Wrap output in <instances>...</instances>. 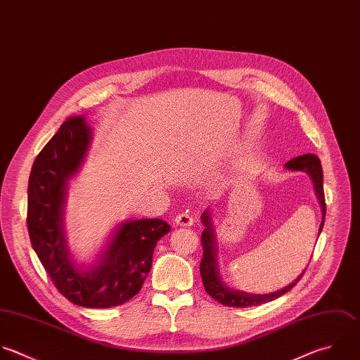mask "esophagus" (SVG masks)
Masks as SVG:
<instances>
[{"label": "esophagus", "instance_id": "34e87169", "mask_svg": "<svg viewBox=\"0 0 360 360\" xmlns=\"http://www.w3.org/2000/svg\"><path fill=\"white\" fill-rule=\"evenodd\" d=\"M175 224L179 226V227H191L193 224V217L184 212V213H179L176 217H175Z\"/></svg>", "mask_w": 360, "mask_h": 360}]
</instances>
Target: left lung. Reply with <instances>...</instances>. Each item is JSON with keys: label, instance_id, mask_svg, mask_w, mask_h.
<instances>
[{"label": "left lung", "instance_id": "obj_1", "mask_svg": "<svg viewBox=\"0 0 360 360\" xmlns=\"http://www.w3.org/2000/svg\"><path fill=\"white\" fill-rule=\"evenodd\" d=\"M286 169L290 171H303L307 172L314 184V191L317 195V199L321 206L323 212V221L320 224L319 233H321L324 227L326 220V196H324V181H323V167L317 155L314 154H304L300 157H296L285 164ZM202 223L205 224V230L202 233V247H203V257L200 262V275L205 285V290L219 303L229 306V307H251V306H259L272 300H276L278 297L288 293L290 289H293L297 282L302 279L304 272L295 279L289 286L269 293V295H252L245 293L241 290L231 289L227 286L219 272V261H217V237L214 234V227L212 223L210 212L205 210L202 214ZM320 236V234H319Z\"/></svg>", "mask_w": 360, "mask_h": 360}]
</instances>
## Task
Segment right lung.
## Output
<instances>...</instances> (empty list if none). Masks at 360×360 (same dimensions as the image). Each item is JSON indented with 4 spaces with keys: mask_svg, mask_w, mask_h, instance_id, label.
<instances>
[{
    "mask_svg": "<svg viewBox=\"0 0 360 360\" xmlns=\"http://www.w3.org/2000/svg\"><path fill=\"white\" fill-rule=\"evenodd\" d=\"M92 139L84 116H70L36 157L27 184V231L32 247L57 290L86 309H110L136 296L153 252L171 226L160 219L124 221L89 268L72 259L63 224L67 182L78 172Z\"/></svg>",
    "mask_w": 360,
    "mask_h": 360,
    "instance_id": "right-lung-1",
    "label": "right lung"
}]
</instances>
